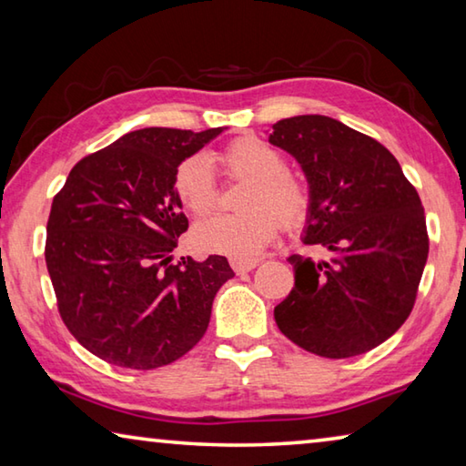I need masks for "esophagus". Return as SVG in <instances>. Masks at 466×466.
<instances>
[{"mask_svg": "<svg viewBox=\"0 0 466 466\" xmlns=\"http://www.w3.org/2000/svg\"><path fill=\"white\" fill-rule=\"evenodd\" d=\"M230 265H232V269L240 275V273H248L255 269L258 261H255V258H252V261H238V258H232Z\"/></svg>", "mask_w": 466, "mask_h": 466, "instance_id": "obj_1", "label": "esophagus"}]
</instances>
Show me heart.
<instances>
[{"label": "heart", "instance_id": "b5f03b06", "mask_svg": "<svg viewBox=\"0 0 466 466\" xmlns=\"http://www.w3.org/2000/svg\"><path fill=\"white\" fill-rule=\"evenodd\" d=\"M219 162L234 178L250 180L242 197V216H211L193 228V244L201 252L224 255L238 261L261 255L279 222L286 228L302 226L310 216L312 195L302 178L288 170V160L278 147L258 137H240L228 146ZM175 193L183 208L203 216L214 209L218 188L208 157L188 156L175 170Z\"/></svg>", "mask_w": 466, "mask_h": 466}]
</instances>
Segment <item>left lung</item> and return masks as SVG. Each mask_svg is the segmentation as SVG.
I'll return each mask as SVG.
<instances>
[{"label":"left lung","mask_w":466,"mask_h":466,"mask_svg":"<svg viewBox=\"0 0 466 466\" xmlns=\"http://www.w3.org/2000/svg\"><path fill=\"white\" fill-rule=\"evenodd\" d=\"M269 144L302 167L312 195L304 242L329 261L291 255L294 289L275 306L289 341L320 358L374 350L413 310L430 240L421 199L376 139L325 115L273 125Z\"/></svg>","instance_id":"left-lung-1"}]
</instances>
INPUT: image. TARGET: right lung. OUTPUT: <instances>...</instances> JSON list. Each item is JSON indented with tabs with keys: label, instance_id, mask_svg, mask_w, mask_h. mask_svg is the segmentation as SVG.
Listing matches in <instances>:
<instances>
[{
	"label": "right lung",
	"instance_id": "add662e5",
	"mask_svg": "<svg viewBox=\"0 0 466 466\" xmlns=\"http://www.w3.org/2000/svg\"><path fill=\"white\" fill-rule=\"evenodd\" d=\"M224 127H147L82 157L55 195L45 261L59 314L77 343L113 366L154 370L199 343L226 257L172 263L188 219L175 170Z\"/></svg>",
	"mask_w": 466,
	"mask_h": 466
}]
</instances>
